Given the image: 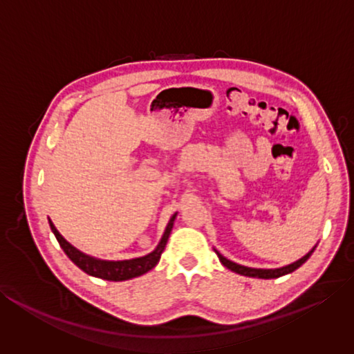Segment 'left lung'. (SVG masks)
Masks as SVG:
<instances>
[{"label":"left lung","instance_id":"obj_1","mask_svg":"<svg viewBox=\"0 0 354 354\" xmlns=\"http://www.w3.org/2000/svg\"><path fill=\"white\" fill-rule=\"evenodd\" d=\"M315 247H317V245H315ZM315 247H314L313 250H310L309 253L304 254L303 257H299L298 261L292 262V263H287V266H284V267H278V268H254V267L241 266V263H237V262H232V261L227 259V257H225L223 254L218 253V251L215 250V248H214V250H215V253H217V256H218L220 262L223 263V266H225L226 268H230L231 272H236V273H239V274H243V277H250V278L272 279V278H279V277H284V274H287V273H292V272H295L298 267H301L303 263L309 259L310 254L314 253Z\"/></svg>","mask_w":354,"mask_h":354}]
</instances>
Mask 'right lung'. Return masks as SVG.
<instances>
[{"label": "right lung", "instance_id": "obj_1", "mask_svg": "<svg viewBox=\"0 0 354 354\" xmlns=\"http://www.w3.org/2000/svg\"><path fill=\"white\" fill-rule=\"evenodd\" d=\"M176 215L178 212L171 215V218L165 226V231L162 237H160L158 247H156L151 253H148L142 257H134V259H123V261L100 259V257L84 253V251L77 250L70 242L65 241L50 218H48V221H50L53 234L56 236L59 245H61V248L64 250V253L67 254L70 257V261L73 262L75 266L80 267L82 272L91 274V277L101 278L106 281H127V279L142 277V274H145L147 272H149L151 268L156 267V263H158L160 259V254H162V251L165 250V245H167V241H169V236L171 232L173 223H175Z\"/></svg>", "mask_w": 354, "mask_h": 354}]
</instances>
